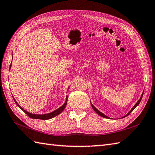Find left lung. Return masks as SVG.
I'll use <instances>...</instances> for the list:
<instances>
[{
  "mask_svg": "<svg viewBox=\"0 0 155 155\" xmlns=\"http://www.w3.org/2000/svg\"><path fill=\"white\" fill-rule=\"evenodd\" d=\"M143 93L142 94V96H141V97H140V100H139V101L136 103V105H135L134 107H133V108L132 109H131L130 110V111L128 113V114H126V115L124 117H123V118H124V117H127V116H128V115H129V114L131 113V112H132V110L135 109V108H136V107L139 105V104H140V101H141V98H142V97H143ZM91 105H92V108L94 109V110H95V112H96L97 114H99V115H100V116H101V117H104V118H109V117H107L106 115H105V114H103L102 113H101L100 111H99V110L96 108V107H95L92 104H91Z\"/></svg>",
  "mask_w": 155,
  "mask_h": 155,
  "instance_id": "1",
  "label": "left lung"
}]
</instances>
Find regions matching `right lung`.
Here are the masks:
<instances>
[{
	"label": "right lung",
	"mask_w": 155,
	"mask_h": 155,
	"mask_svg": "<svg viewBox=\"0 0 155 155\" xmlns=\"http://www.w3.org/2000/svg\"><path fill=\"white\" fill-rule=\"evenodd\" d=\"M11 65H10V67H11ZM13 98H14V97H13ZM67 98H68V97L67 96V97H66V101H65V104H63V105L61 107H59V109H56L55 110H54V111H53V112L50 113H48V114H31V113H28L27 111H26V110H23V109L21 107V106H19V105L18 104V103H17L16 101H15L14 98V100L15 104H16L20 108L21 110H23V111H24V113H26V114H27V115H28L30 118H36V119H41V120H48V119H50V118H53V117H55V116L58 115L59 114H60V113L63 111V110H64V109L65 108V107H66V105H67Z\"/></svg>",
	"instance_id": "add662e5"
}]
</instances>
